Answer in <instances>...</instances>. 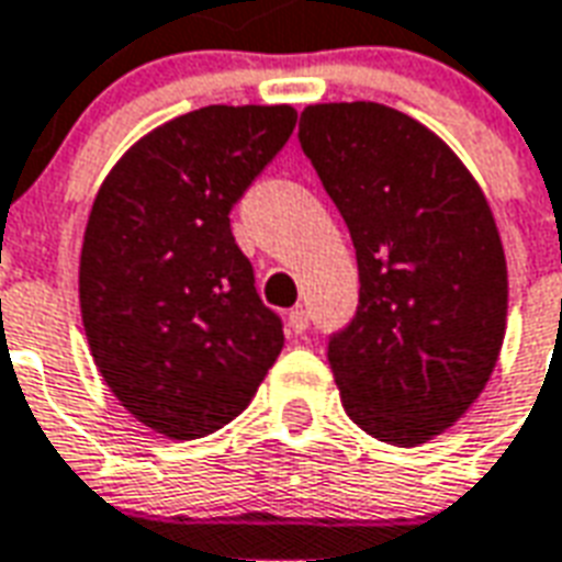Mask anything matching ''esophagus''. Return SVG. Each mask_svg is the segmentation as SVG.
Returning a JSON list of instances; mask_svg holds the SVG:
<instances>
[{
    "label": "esophagus",
    "instance_id": "esophagus-1",
    "mask_svg": "<svg viewBox=\"0 0 562 562\" xmlns=\"http://www.w3.org/2000/svg\"><path fill=\"white\" fill-rule=\"evenodd\" d=\"M289 327H292V334H306V327H310V313L303 310V306H294L292 313H289Z\"/></svg>",
    "mask_w": 562,
    "mask_h": 562
}]
</instances>
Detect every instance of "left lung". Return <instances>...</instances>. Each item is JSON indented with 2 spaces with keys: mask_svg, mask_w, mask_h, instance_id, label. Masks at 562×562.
Here are the masks:
<instances>
[{
  "mask_svg": "<svg viewBox=\"0 0 562 562\" xmlns=\"http://www.w3.org/2000/svg\"><path fill=\"white\" fill-rule=\"evenodd\" d=\"M301 145L351 232L360 306L327 348L342 408L417 447L471 408L506 334V256L450 145L384 103H313Z\"/></svg>",
  "mask_w": 562,
  "mask_h": 562,
  "instance_id": "obj_1",
  "label": "left lung"
}]
</instances>
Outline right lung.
<instances>
[{"instance_id":"add662e5","label":"right lung","mask_w":562,"mask_h":562,"mask_svg":"<svg viewBox=\"0 0 562 562\" xmlns=\"http://www.w3.org/2000/svg\"><path fill=\"white\" fill-rule=\"evenodd\" d=\"M297 122L289 103L202 106L145 133L103 178L80 252L89 351L127 414L172 440L247 408L280 357L228 211Z\"/></svg>"}]
</instances>
